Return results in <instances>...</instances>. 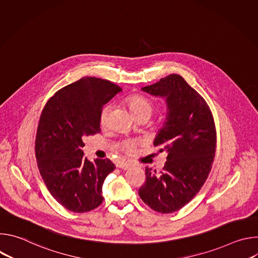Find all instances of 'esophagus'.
I'll return each instance as SVG.
<instances>
[{
	"mask_svg": "<svg viewBox=\"0 0 258 258\" xmlns=\"http://www.w3.org/2000/svg\"><path fill=\"white\" fill-rule=\"evenodd\" d=\"M132 166V164L127 163V162H120V163H117V167L118 168H121V169H128L130 167Z\"/></svg>",
	"mask_w": 258,
	"mask_h": 258,
	"instance_id": "obj_1",
	"label": "esophagus"
}]
</instances>
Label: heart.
Instances as JSON below:
<instances>
[{"mask_svg": "<svg viewBox=\"0 0 258 258\" xmlns=\"http://www.w3.org/2000/svg\"><path fill=\"white\" fill-rule=\"evenodd\" d=\"M127 107L130 109V112L135 118H141V117H146V118H150L151 115L154 112V104L152 101H150L148 98H146L141 95H135L131 98L127 99L126 101ZM110 111V106H106L103 108L101 116H100V121L102 124H105L107 121V117ZM135 147V143L132 142H126L123 144V148L127 152H132Z\"/></svg>", "mask_w": 258, "mask_h": 258, "instance_id": "obj_1", "label": "heart"}]
</instances>
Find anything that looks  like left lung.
Instances as JSON below:
<instances>
[{"mask_svg": "<svg viewBox=\"0 0 258 258\" xmlns=\"http://www.w3.org/2000/svg\"><path fill=\"white\" fill-rule=\"evenodd\" d=\"M142 91L165 99V121L153 144L167 153V161L160 173L145 168L139 195L153 210L171 213L189 203L208 176L216 147L213 116L205 100L178 75Z\"/></svg>", "mask_w": 258, "mask_h": 258, "instance_id": "obj_1", "label": "left lung"}]
</instances>
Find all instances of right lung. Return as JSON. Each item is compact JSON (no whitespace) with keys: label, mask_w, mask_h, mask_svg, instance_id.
<instances>
[{"label":"right lung","mask_w":258,"mask_h":258,"mask_svg":"<svg viewBox=\"0 0 258 258\" xmlns=\"http://www.w3.org/2000/svg\"><path fill=\"white\" fill-rule=\"evenodd\" d=\"M121 91L111 82L87 77L58 91L43 109L35 157L49 192L70 211L87 212L103 202V182L115 165L85 157L84 139L101 132L103 106Z\"/></svg>","instance_id":"1"}]
</instances>
